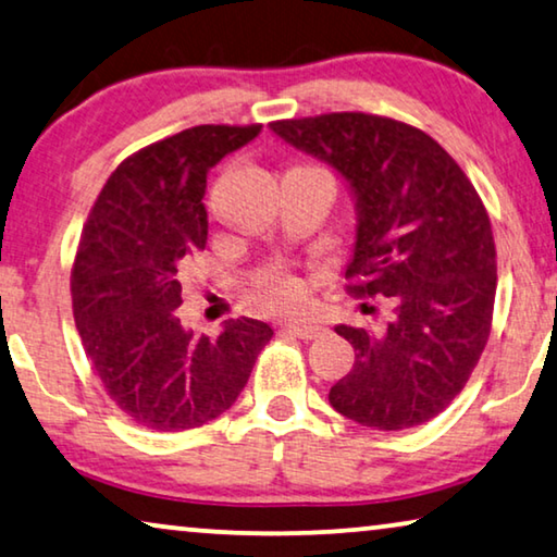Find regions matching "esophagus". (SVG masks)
I'll return each mask as SVG.
<instances>
[{
    "mask_svg": "<svg viewBox=\"0 0 557 557\" xmlns=\"http://www.w3.org/2000/svg\"><path fill=\"white\" fill-rule=\"evenodd\" d=\"M285 330L289 332V335L295 337H302V339H312V337H320L322 332H325V327L318 325V322H310V320H289Z\"/></svg>",
    "mask_w": 557,
    "mask_h": 557,
    "instance_id": "obj_1",
    "label": "esophagus"
}]
</instances>
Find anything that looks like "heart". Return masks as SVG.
I'll return each instance as SVG.
<instances>
[{
    "mask_svg": "<svg viewBox=\"0 0 557 557\" xmlns=\"http://www.w3.org/2000/svg\"><path fill=\"white\" fill-rule=\"evenodd\" d=\"M260 289L264 295V302L275 310H289V307L300 305L302 302V282L287 275L285 270H272L260 280Z\"/></svg>",
    "mask_w": 557,
    "mask_h": 557,
    "instance_id": "b5f03b06",
    "label": "heart"
}]
</instances>
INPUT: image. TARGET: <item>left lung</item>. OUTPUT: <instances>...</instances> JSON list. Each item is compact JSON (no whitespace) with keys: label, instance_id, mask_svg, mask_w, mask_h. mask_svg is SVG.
<instances>
[{"label":"left lung","instance_id":"obj_1","mask_svg":"<svg viewBox=\"0 0 557 557\" xmlns=\"http://www.w3.org/2000/svg\"><path fill=\"white\" fill-rule=\"evenodd\" d=\"M289 147L325 162L355 202L345 275L389 302L383 330L337 325L355 364L330 405L372 430L433 420L455 400L491 335V218L458 162L425 132L377 114L335 112L272 122Z\"/></svg>","mask_w":557,"mask_h":557}]
</instances>
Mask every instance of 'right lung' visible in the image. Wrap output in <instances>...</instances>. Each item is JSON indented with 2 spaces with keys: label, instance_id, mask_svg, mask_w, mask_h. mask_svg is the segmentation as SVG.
I'll use <instances>...</instances> for the list:
<instances>
[{
  "label": "right lung",
  "instance_id": "1",
  "mask_svg": "<svg viewBox=\"0 0 557 557\" xmlns=\"http://www.w3.org/2000/svg\"><path fill=\"white\" fill-rule=\"evenodd\" d=\"M262 124H199L124 160L89 212L72 270L82 345L120 410L160 433L199 428L230 410L268 322L227 320L218 337L180 322L187 262L207 245V174Z\"/></svg>",
  "mask_w": 557,
  "mask_h": 557
}]
</instances>
